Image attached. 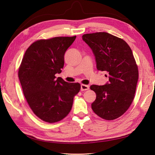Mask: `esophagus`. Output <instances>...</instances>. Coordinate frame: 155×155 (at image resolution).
Instances as JSON below:
<instances>
[{"mask_svg":"<svg viewBox=\"0 0 155 155\" xmlns=\"http://www.w3.org/2000/svg\"><path fill=\"white\" fill-rule=\"evenodd\" d=\"M89 89V86L88 85H81V91H87Z\"/></svg>","mask_w":155,"mask_h":155,"instance_id":"34e87169","label":"esophagus"}]
</instances>
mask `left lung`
<instances>
[{"instance_id": "left-lung-1", "label": "left lung", "mask_w": 155, "mask_h": 155, "mask_svg": "<svg viewBox=\"0 0 155 155\" xmlns=\"http://www.w3.org/2000/svg\"><path fill=\"white\" fill-rule=\"evenodd\" d=\"M82 39L95 56L97 69L109 76L105 85L91 86L96 94L92 109L106 120L118 118L132 104L137 88L138 70L133 51L125 41L107 32L84 34Z\"/></svg>"}]
</instances>
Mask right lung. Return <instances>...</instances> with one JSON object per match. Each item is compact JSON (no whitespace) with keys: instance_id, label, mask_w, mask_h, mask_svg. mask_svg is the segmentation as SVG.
I'll list each match as a JSON object with an SVG mask.
<instances>
[{"instance_id":"obj_1","label":"right lung","mask_w":155,"mask_h":155,"mask_svg":"<svg viewBox=\"0 0 155 155\" xmlns=\"http://www.w3.org/2000/svg\"><path fill=\"white\" fill-rule=\"evenodd\" d=\"M76 36L38 40L26 51L18 76L23 93L34 113L46 122L66 117L80 84L68 83L55 75L61 72L65 51Z\"/></svg>"}]
</instances>
